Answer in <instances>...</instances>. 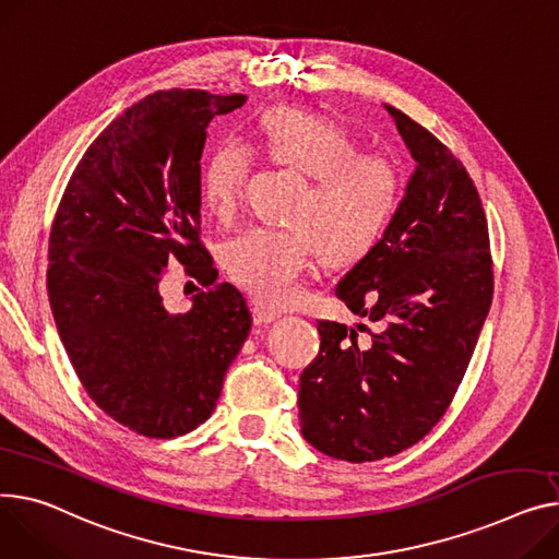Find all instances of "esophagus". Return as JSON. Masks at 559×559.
I'll return each mask as SVG.
<instances>
[{
	"instance_id": "1",
	"label": "esophagus",
	"mask_w": 559,
	"mask_h": 559,
	"mask_svg": "<svg viewBox=\"0 0 559 559\" xmlns=\"http://www.w3.org/2000/svg\"><path fill=\"white\" fill-rule=\"evenodd\" d=\"M251 314H253V323H255V325L272 323V321H276V319L281 317L276 310H270V308L260 306V304H253V306H251Z\"/></svg>"
}]
</instances>
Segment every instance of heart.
Returning <instances> with one entry per match:
<instances>
[{
	"mask_svg": "<svg viewBox=\"0 0 559 559\" xmlns=\"http://www.w3.org/2000/svg\"><path fill=\"white\" fill-rule=\"evenodd\" d=\"M258 143L278 166L304 175L285 229H249L222 251L229 276L255 301L287 306L319 253L325 265H348L373 251L400 202V173L380 155H361L337 126L312 111L278 105L255 123ZM249 170L242 143H219L204 162L200 195L215 215H229Z\"/></svg>",
	"mask_w": 559,
	"mask_h": 559,
	"instance_id": "1",
	"label": "heart"
}]
</instances>
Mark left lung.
I'll list each match as a JSON object with an SVG mask.
<instances>
[{"label": "left lung", "instance_id": "8db88e82", "mask_svg": "<svg viewBox=\"0 0 559 559\" xmlns=\"http://www.w3.org/2000/svg\"><path fill=\"white\" fill-rule=\"evenodd\" d=\"M384 109L416 170L378 247L334 287L376 325L319 321L321 348L299 384L304 438L348 463L395 456L431 431L492 306L488 222L474 181L431 132Z\"/></svg>", "mask_w": 559, "mask_h": 559}]
</instances>
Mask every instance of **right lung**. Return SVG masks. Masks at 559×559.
I'll return each mask as SVG.
<instances>
[{"instance_id":"add662e5","label":"right lung","mask_w":559,"mask_h":559,"mask_svg":"<svg viewBox=\"0 0 559 559\" xmlns=\"http://www.w3.org/2000/svg\"><path fill=\"white\" fill-rule=\"evenodd\" d=\"M245 100L168 90L134 103L87 147L53 219L47 289L60 342L98 408L147 438L211 418L251 330L242 292L217 283L200 242L206 128ZM173 259L205 287L179 316L160 296Z\"/></svg>"}]
</instances>
